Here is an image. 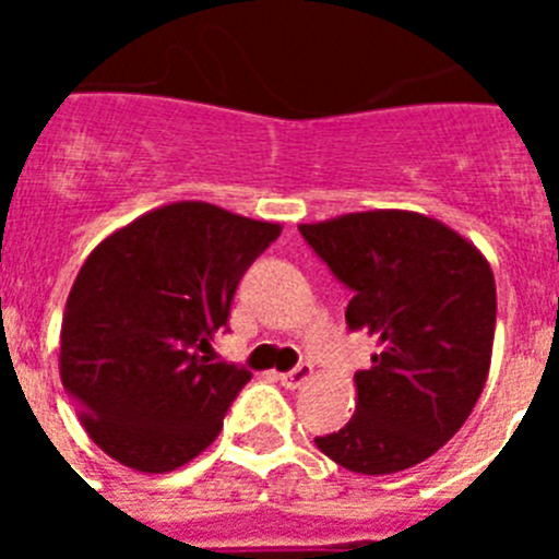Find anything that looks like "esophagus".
<instances>
[{"label":"esophagus","mask_w":559,"mask_h":559,"mask_svg":"<svg viewBox=\"0 0 559 559\" xmlns=\"http://www.w3.org/2000/svg\"><path fill=\"white\" fill-rule=\"evenodd\" d=\"M313 367L310 364H299V367H294L290 372H283V374H276V380L283 383L285 389H302L305 383H310L313 380Z\"/></svg>","instance_id":"esophagus-1"}]
</instances>
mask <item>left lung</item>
Here are the masks:
<instances>
[{
  "mask_svg": "<svg viewBox=\"0 0 559 559\" xmlns=\"http://www.w3.org/2000/svg\"><path fill=\"white\" fill-rule=\"evenodd\" d=\"M353 288L347 324L378 341L355 374V414L316 437L335 464L389 476L445 445L487 383L496 338V276L476 246L423 212H349L299 224Z\"/></svg>",
  "mask_w": 559,
  "mask_h": 559,
  "instance_id": "8db88e82",
  "label": "left lung"
}]
</instances>
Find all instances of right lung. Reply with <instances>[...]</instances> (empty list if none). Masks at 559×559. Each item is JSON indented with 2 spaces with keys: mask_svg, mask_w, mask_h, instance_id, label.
Wrapping results in <instances>:
<instances>
[{
  "mask_svg": "<svg viewBox=\"0 0 559 559\" xmlns=\"http://www.w3.org/2000/svg\"><path fill=\"white\" fill-rule=\"evenodd\" d=\"M283 226L206 201L156 206L92 249L61 322V383L88 439L136 473H170L215 442L251 372L204 353Z\"/></svg>",
  "mask_w": 559,
  "mask_h": 559,
  "instance_id": "obj_1",
  "label": "right lung"
}]
</instances>
